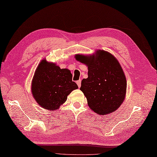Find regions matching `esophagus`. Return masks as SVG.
I'll return each mask as SVG.
<instances>
[{"label":"esophagus","mask_w":157,"mask_h":157,"mask_svg":"<svg viewBox=\"0 0 157 157\" xmlns=\"http://www.w3.org/2000/svg\"><path fill=\"white\" fill-rule=\"evenodd\" d=\"M76 83H77V84H78V87H80V86H81V83H82V80L81 79H79V80H78L77 82H76Z\"/></svg>","instance_id":"1"}]
</instances>
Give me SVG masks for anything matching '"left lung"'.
<instances>
[{
  "instance_id": "1",
  "label": "left lung",
  "mask_w": 157,
  "mask_h": 157,
  "mask_svg": "<svg viewBox=\"0 0 157 157\" xmlns=\"http://www.w3.org/2000/svg\"><path fill=\"white\" fill-rule=\"evenodd\" d=\"M75 59L88 67V78L83 79L80 90L89 107L103 115L117 110L125 97L127 89L125 76L117 60L103 50H98L92 56L76 55Z\"/></svg>"
}]
</instances>
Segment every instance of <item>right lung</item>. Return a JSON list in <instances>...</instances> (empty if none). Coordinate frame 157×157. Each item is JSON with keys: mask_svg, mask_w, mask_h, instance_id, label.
<instances>
[{"mask_svg": "<svg viewBox=\"0 0 157 157\" xmlns=\"http://www.w3.org/2000/svg\"><path fill=\"white\" fill-rule=\"evenodd\" d=\"M78 88L69 70L61 69L45 59L40 63L32 83L36 101L44 109L50 110L57 109L66 101L67 96Z\"/></svg>", "mask_w": 157, "mask_h": 157, "instance_id": "add662e5", "label": "right lung"}]
</instances>
